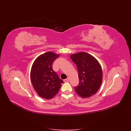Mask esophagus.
<instances>
[{
    "instance_id": "1",
    "label": "esophagus",
    "mask_w": 131,
    "mask_h": 131,
    "mask_svg": "<svg viewBox=\"0 0 131 131\" xmlns=\"http://www.w3.org/2000/svg\"><path fill=\"white\" fill-rule=\"evenodd\" d=\"M69 79L68 78H67V79H64V82H68V81H69Z\"/></svg>"
}]
</instances>
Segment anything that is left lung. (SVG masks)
<instances>
[{"instance_id": "obj_1", "label": "left lung", "mask_w": 131, "mask_h": 131, "mask_svg": "<svg viewBox=\"0 0 131 131\" xmlns=\"http://www.w3.org/2000/svg\"><path fill=\"white\" fill-rule=\"evenodd\" d=\"M77 66L79 84L74 89L81 97L86 98L96 94L102 82V67L97 59L92 55L80 52L70 55Z\"/></svg>"}]
</instances>
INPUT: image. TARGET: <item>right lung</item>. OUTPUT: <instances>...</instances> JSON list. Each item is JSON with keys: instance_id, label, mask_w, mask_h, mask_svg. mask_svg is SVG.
<instances>
[{"instance_id": "right-lung-1", "label": "right lung", "mask_w": 131, "mask_h": 131, "mask_svg": "<svg viewBox=\"0 0 131 131\" xmlns=\"http://www.w3.org/2000/svg\"><path fill=\"white\" fill-rule=\"evenodd\" d=\"M59 56L51 51L39 56L32 65L30 79L34 89L39 96L50 100L57 94L63 80L52 69V64Z\"/></svg>"}]
</instances>
